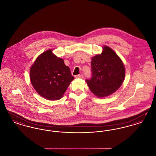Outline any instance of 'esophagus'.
Masks as SVG:
<instances>
[{
	"label": "esophagus",
	"instance_id": "esophagus-1",
	"mask_svg": "<svg viewBox=\"0 0 156 156\" xmlns=\"http://www.w3.org/2000/svg\"><path fill=\"white\" fill-rule=\"evenodd\" d=\"M83 76L82 74L77 75L75 76V78H80V79H81V78H83Z\"/></svg>",
	"mask_w": 156,
	"mask_h": 156
}]
</instances>
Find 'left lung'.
<instances>
[{
	"mask_svg": "<svg viewBox=\"0 0 156 156\" xmlns=\"http://www.w3.org/2000/svg\"><path fill=\"white\" fill-rule=\"evenodd\" d=\"M92 78L86 82L91 92L98 98L108 97L119 89L124 81L125 67L111 48L104 45L101 54L91 61Z\"/></svg>",
	"mask_w": 156,
	"mask_h": 156,
	"instance_id": "1",
	"label": "left lung"
}]
</instances>
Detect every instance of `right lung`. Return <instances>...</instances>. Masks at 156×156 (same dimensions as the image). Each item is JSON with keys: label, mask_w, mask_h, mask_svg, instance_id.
Masks as SVG:
<instances>
[{"label": "right lung", "mask_w": 156, "mask_h": 156, "mask_svg": "<svg viewBox=\"0 0 156 156\" xmlns=\"http://www.w3.org/2000/svg\"><path fill=\"white\" fill-rule=\"evenodd\" d=\"M30 79L37 93L50 101L62 98L71 82L74 80L64 59L48 50L37 57L30 67Z\"/></svg>", "instance_id": "right-lung-1"}]
</instances>
